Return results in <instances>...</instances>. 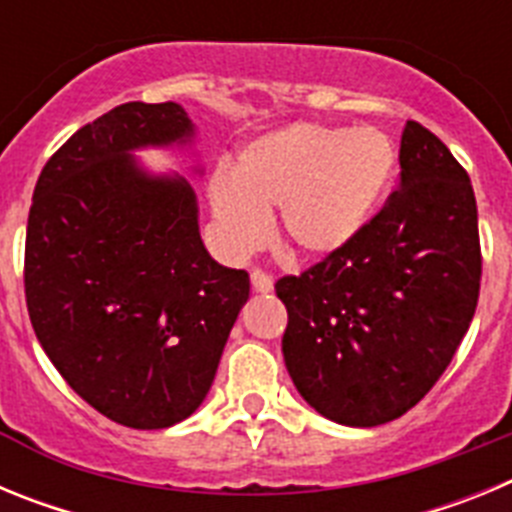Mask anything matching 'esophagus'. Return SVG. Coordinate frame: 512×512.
Instances as JSON below:
<instances>
[{
	"instance_id": "obj_1",
	"label": "esophagus",
	"mask_w": 512,
	"mask_h": 512,
	"mask_svg": "<svg viewBox=\"0 0 512 512\" xmlns=\"http://www.w3.org/2000/svg\"><path fill=\"white\" fill-rule=\"evenodd\" d=\"M251 287H253V292H271V289H274V279H271L266 271L253 269L251 271Z\"/></svg>"
}]
</instances>
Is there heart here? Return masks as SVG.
Instances as JSON below:
<instances>
[{"instance_id":"heart-1","label":"heart","mask_w":512,"mask_h":512,"mask_svg":"<svg viewBox=\"0 0 512 512\" xmlns=\"http://www.w3.org/2000/svg\"><path fill=\"white\" fill-rule=\"evenodd\" d=\"M390 135L374 125L295 122L253 140L233 176L217 171L210 205L233 251L259 246L266 215L279 210V238L295 256L341 251L372 220L395 174Z\"/></svg>"}]
</instances>
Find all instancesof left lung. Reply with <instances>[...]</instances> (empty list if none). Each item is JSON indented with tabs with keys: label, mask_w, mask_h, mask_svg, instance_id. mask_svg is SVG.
Masks as SVG:
<instances>
[{
	"label": "left lung",
	"mask_w": 512,
	"mask_h": 512,
	"mask_svg": "<svg viewBox=\"0 0 512 512\" xmlns=\"http://www.w3.org/2000/svg\"><path fill=\"white\" fill-rule=\"evenodd\" d=\"M400 189L341 251L282 277L284 364L307 405L354 428L415 408L467 336L479 300L477 200L464 166L408 120Z\"/></svg>",
	"instance_id": "8db88e82"
}]
</instances>
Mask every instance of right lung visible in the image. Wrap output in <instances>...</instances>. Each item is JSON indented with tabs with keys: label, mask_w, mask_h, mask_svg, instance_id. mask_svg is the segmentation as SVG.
Instances as JSON below:
<instances>
[{
	"label": "right lung",
	"mask_w": 512,
	"mask_h": 512,
	"mask_svg": "<svg viewBox=\"0 0 512 512\" xmlns=\"http://www.w3.org/2000/svg\"><path fill=\"white\" fill-rule=\"evenodd\" d=\"M176 102H128L76 130L43 166L27 215L25 300L71 390L138 431L200 408L248 271L200 238L187 179L140 171L133 148L192 138Z\"/></svg>",
	"instance_id": "1"
}]
</instances>
